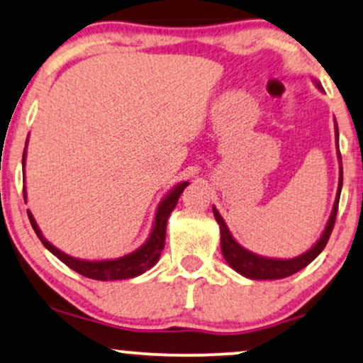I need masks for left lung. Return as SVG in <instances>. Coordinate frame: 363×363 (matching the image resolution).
<instances>
[{
	"mask_svg": "<svg viewBox=\"0 0 363 363\" xmlns=\"http://www.w3.org/2000/svg\"><path fill=\"white\" fill-rule=\"evenodd\" d=\"M316 86L322 89V85L316 82ZM337 125V122H335ZM335 132H337V142H338V127H335ZM338 159H340V179H338V189H337V197H335L332 214H330L327 226H325L322 236L320 240L315 242L313 246L310 247L308 251L303 255L296 256V258L290 259H278V258H266V256L255 255L253 251H247L246 247H242L240 242H238L235 238H233L231 233L224 223V219L219 214V211L213 206V213L216 221L219 224V231H221V251L224 259L228 261V264L231 266L235 272H238L242 277L250 279H281L286 277H291L300 269H303L305 266H308L311 261H313L316 256L323 251V247L327 246L328 238L332 235V229L335 224V218H337L338 211V201H340V192H342V182H343V171H342V155L340 150H338Z\"/></svg>",
	"mask_w": 363,
	"mask_h": 363,
	"instance_id": "8db88e82",
	"label": "left lung"
}]
</instances>
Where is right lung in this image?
I'll use <instances>...</instances> for the list:
<instances>
[{
  "label": "right lung",
  "mask_w": 363,
  "mask_h": 363,
  "mask_svg": "<svg viewBox=\"0 0 363 363\" xmlns=\"http://www.w3.org/2000/svg\"><path fill=\"white\" fill-rule=\"evenodd\" d=\"M26 144H28V140H26ZM25 157H26V147H25V152H23V167H25ZM187 186H189V182H179L177 186H174L172 189L167 192L166 197L159 203L152 231H150L147 241H145L140 247H137L135 251H132V253H128L117 259L89 261V259L73 258V256L63 253V251H60L57 246H53L52 242L45 240V236L41 235L38 224H36L33 214H31L30 211H28V218H30L31 226L35 229L36 236L40 238V241L43 242V246L47 247L50 253L57 256L62 263H65L68 268H72L73 272L84 274L86 278L99 279V281H113V279L135 278L152 268V266L159 261L160 253H162L164 250V242H166L167 219L174 211V208H176L182 191H184ZM23 196H25V203H26L25 187H23Z\"/></svg>",
  "instance_id": "obj_1"
}]
</instances>
